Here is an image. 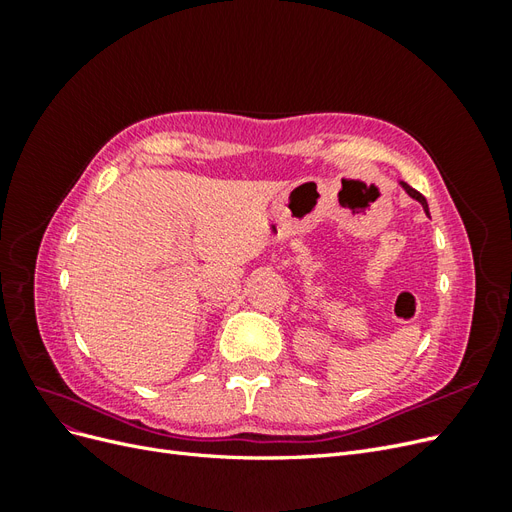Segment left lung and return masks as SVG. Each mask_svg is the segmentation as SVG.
Here are the masks:
<instances>
[{
	"label": "left lung",
	"instance_id": "left-lung-1",
	"mask_svg": "<svg viewBox=\"0 0 512 512\" xmlns=\"http://www.w3.org/2000/svg\"><path fill=\"white\" fill-rule=\"evenodd\" d=\"M399 185L401 188H404V192L410 196V198H414L416 203H421V207H423V211L429 215V205H427V200H425V196L423 194H418L414 188H410V185L406 183V181H399Z\"/></svg>",
	"mask_w": 512,
	"mask_h": 512
}]
</instances>
